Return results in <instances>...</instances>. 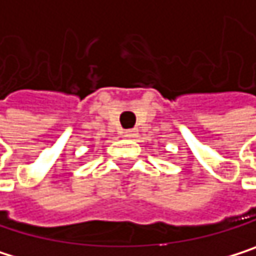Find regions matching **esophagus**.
Instances as JSON below:
<instances>
[{"label":"esophagus","instance_id":"obj_1","mask_svg":"<svg viewBox=\"0 0 256 256\" xmlns=\"http://www.w3.org/2000/svg\"><path fill=\"white\" fill-rule=\"evenodd\" d=\"M124 136H125L126 138H132V137H136V136H137V130H136V128L125 130V131H124Z\"/></svg>","mask_w":256,"mask_h":256}]
</instances>
